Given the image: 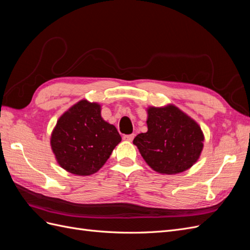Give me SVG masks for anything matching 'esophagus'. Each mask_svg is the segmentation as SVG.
I'll return each mask as SVG.
<instances>
[{
    "label": "esophagus",
    "instance_id": "esophagus-1",
    "mask_svg": "<svg viewBox=\"0 0 250 250\" xmlns=\"http://www.w3.org/2000/svg\"><path fill=\"white\" fill-rule=\"evenodd\" d=\"M134 139V134H128V135H124L123 140L124 141H128V142H131Z\"/></svg>",
    "mask_w": 250,
    "mask_h": 250
}]
</instances>
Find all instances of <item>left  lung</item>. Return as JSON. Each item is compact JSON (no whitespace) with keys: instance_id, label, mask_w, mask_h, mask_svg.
Wrapping results in <instances>:
<instances>
[{"instance_id":"8db88e82","label":"left lung","mask_w":250,"mask_h":250,"mask_svg":"<svg viewBox=\"0 0 250 250\" xmlns=\"http://www.w3.org/2000/svg\"><path fill=\"white\" fill-rule=\"evenodd\" d=\"M148 131L133 140L141 155L154 171L177 174L198 161L204 137L200 126L174 105L147 109Z\"/></svg>"}]
</instances>
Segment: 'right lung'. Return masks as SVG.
<instances>
[{
	"label": "right lung",
	"instance_id": "right-lung-1",
	"mask_svg": "<svg viewBox=\"0 0 250 250\" xmlns=\"http://www.w3.org/2000/svg\"><path fill=\"white\" fill-rule=\"evenodd\" d=\"M121 140L117 128L102 119L100 104L81 100L58 119L51 147L60 167L87 176L102 168Z\"/></svg>",
	"mask_w": 250,
	"mask_h": 250
}]
</instances>
